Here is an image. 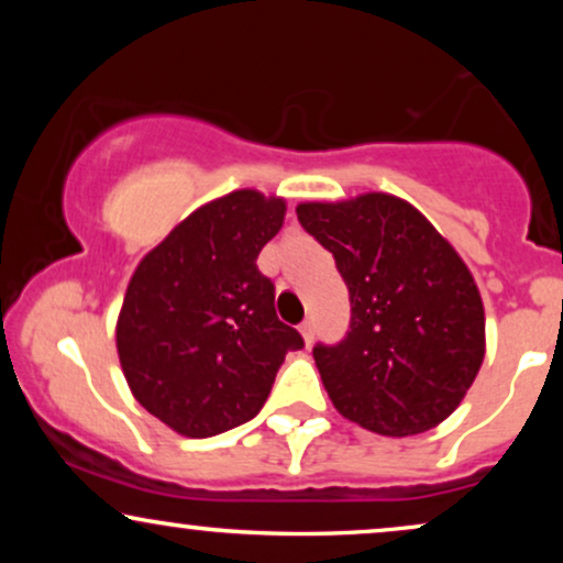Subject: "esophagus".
Instances as JSON below:
<instances>
[{"label":"esophagus","instance_id":"1","mask_svg":"<svg viewBox=\"0 0 563 563\" xmlns=\"http://www.w3.org/2000/svg\"><path fill=\"white\" fill-rule=\"evenodd\" d=\"M299 333H301V339H303V344H312V339H314V331H312V322L309 320H303L301 325H299Z\"/></svg>","mask_w":563,"mask_h":563}]
</instances>
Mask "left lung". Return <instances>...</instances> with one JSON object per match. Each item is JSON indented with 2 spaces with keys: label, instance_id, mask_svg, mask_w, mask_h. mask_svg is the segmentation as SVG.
I'll use <instances>...</instances> for the list:
<instances>
[{
  "label": "left lung",
  "instance_id": "8db88e82",
  "mask_svg": "<svg viewBox=\"0 0 563 563\" xmlns=\"http://www.w3.org/2000/svg\"><path fill=\"white\" fill-rule=\"evenodd\" d=\"M299 222L333 254L352 301L339 346H314L335 410L384 437L434 429L484 363V303L448 238L405 198L303 200Z\"/></svg>",
  "mask_w": 563,
  "mask_h": 563
}]
</instances>
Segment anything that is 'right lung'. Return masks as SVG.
Segmentation results:
<instances>
[{
  "mask_svg": "<svg viewBox=\"0 0 563 563\" xmlns=\"http://www.w3.org/2000/svg\"><path fill=\"white\" fill-rule=\"evenodd\" d=\"M286 198L232 190L174 228L134 267L115 352L134 399L179 437L235 429L267 402L301 335L277 320L256 256L280 232Z\"/></svg>",
  "mask_w": 563,
  "mask_h": 563,
  "instance_id": "obj_1",
  "label": "right lung"
}]
</instances>
